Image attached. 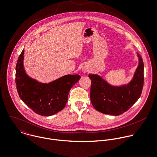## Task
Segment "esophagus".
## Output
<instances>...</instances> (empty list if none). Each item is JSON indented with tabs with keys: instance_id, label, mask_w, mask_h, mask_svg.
<instances>
[{
	"instance_id": "1",
	"label": "esophagus",
	"mask_w": 157,
	"mask_h": 157,
	"mask_svg": "<svg viewBox=\"0 0 157 157\" xmlns=\"http://www.w3.org/2000/svg\"><path fill=\"white\" fill-rule=\"evenodd\" d=\"M82 72H84V73H86L87 71H88V70H87V69L86 67H83L82 69Z\"/></svg>"
}]
</instances>
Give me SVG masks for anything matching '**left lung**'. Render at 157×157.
Here are the masks:
<instances>
[{
	"instance_id": "left-lung-1",
	"label": "left lung",
	"mask_w": 157,
	"mask_h": 157,
	"mask_svg": "<svg viewBox=\"0 0 157 157\" xmlns=\"http://www.w3.org/2000/svg\"><path fill=\"white\" fill-rule=\"evenodd\" d=\"M139 65L131 81L120 86L109 84L101 76L89 74L90 99L94 108L106 114L119 116L128 110L141 96L144 82V64L137 53Z\"/></svg>"
}]
</instances>
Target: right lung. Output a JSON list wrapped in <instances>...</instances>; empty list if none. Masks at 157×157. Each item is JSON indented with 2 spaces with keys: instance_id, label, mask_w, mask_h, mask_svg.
I'll return each mask as SVG.
<instances>
[{
  "instance_id": "right-lung-1",
  "label": "right lung",
  "mask_w": 157,
  "mask_h": 157,
  "mask_svg": "<svg viewBox=\"0 0 157 157\" xmlns=\"http://www.w3.org/2000/svg\"><path fill=\"white\" fill-rule=\"evenodd\" d=\"M18 58L16 83L21 100L35 113L51 116L61 111L67 102L71 88L81 78L67 75L49 83H42L30 78L23 67L24 52Z\"/></svg>"
}]
</instances>
